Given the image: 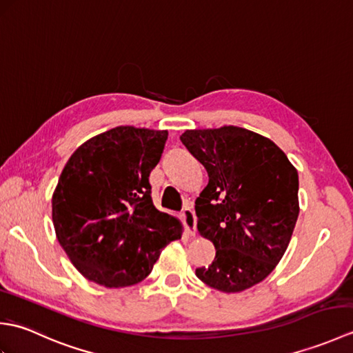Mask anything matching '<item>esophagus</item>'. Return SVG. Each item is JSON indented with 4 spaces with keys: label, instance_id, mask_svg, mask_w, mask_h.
<instances>
[{
    "label": "esophagus",
    "instance_id": "34e87169",
    "mask_svg": "<svg viewBox=\"0 0 353 353\" xmlns=\"http://www.w3.org/2000/svg\"><path fill=\"white\" fill-rule=\"evenodd\" d=\"M182 219H183L186 230H188V234L191 236H196V214H194L192 209L186 208L182 212Z\"/></svg>",
    "mask_w": 353,
    "mask_h": 353
}]
</instances>
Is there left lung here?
I'll list each match as a JSON object with an SVG mask.
<instances>
[{"label": "left lung", "mask_w": 353, "mask_h": 353, "mask_svg": "<svg viewBox=\"0 0 353 353\" xmlns=\"http://www.w3.org/2000/svg\"><path fill=\"white\" fill-rule=\"evenodd\" d=\"M181 141L208 171L197 230L215 247L196 270L208 287L239 292L279 264L299 216V174L272 139L236 125L185 130Z\"/></svg>", "instance_id": "obj_1"}]
</instances>
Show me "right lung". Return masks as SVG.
Wrapping results in <instances>:
<instances>
[{
    "label": "right lung",
    "mask_w": 353,
    "mask_h": 353,
    "mask_svg": "<svg viewBox=\"0 0 353 353\" xmlns=\"http://www.w3.org/2000/svg\"><path fill=\"white\" fill-rule=\"evenodd\" d=\"M167 130L118 125L83 142L52 192V224L72 265L106 288L139 283L183 226L152 200Z\"/></svg>",
    "instance_id": "add662e5"
}]
</instances>
